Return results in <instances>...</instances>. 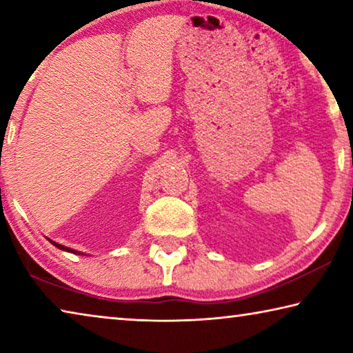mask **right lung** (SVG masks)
I'll return each instance as SVG.
<instances>
[{
  "label": "right lung",
  "mask_w": 353,
  "mask_h": 353,
  "mask_svg": "<svg viewBox=\"0 0 353 353\" xmlns=\"http://www.w3.org/2000/svg\"><path fill=\"white\" fill-rule=\"evenodd\" d=\"M51 241V240H50ZM52 243V241H51ZM54 244L56 248H59V249H62V250H67V252H71V254H81V252H77V250H74V249H70V248H65V246H62V244H57V243H52ZM83 255V254H82Z\"/></svg>",
  "instance_id": "right-lung-1"
}]
</instances>
